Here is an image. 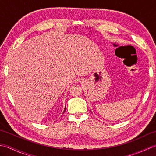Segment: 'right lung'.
<instances>
[{"mask_svg": "<svg viewBox=\"0 0 156 156\" xmlns=\"http://www.w3.org/2000/svg\"><path fill=\"white\" fill-rule=\"evenodd\" d=\"M66 107H65V108H64V112H65V111H66Z\"/></svg>", "mask_w": 156, "mask_h": 156, "instance_id": "1", "label": "right lung"}]
</instances>
